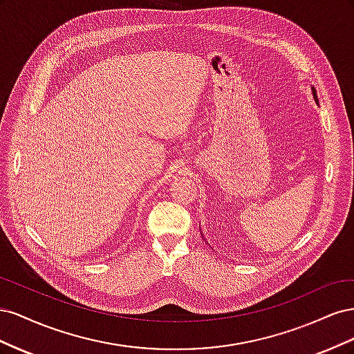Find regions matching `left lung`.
<instances>
[{
  "mask_svg": "<svg viewBox=\"0 0 354 354\" xmlns=\"http://www.w3.org/2000/svg\"><path fill=\"white\" fill-rule=\"evenodd\" d=\"M312 93H313V97H315L316 103H319V100H317V95H316V90H315V87H312Z\"/></svg>",
  "mask_w": 354,
  "mask_h": 354,
  "instance_id": "left-lung-1",
  "label": "left lung"
}]
</instances>
